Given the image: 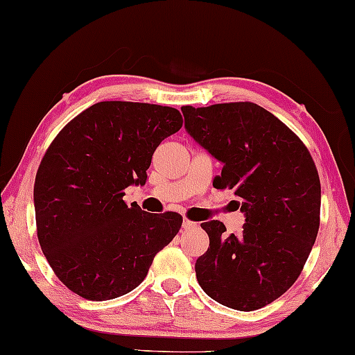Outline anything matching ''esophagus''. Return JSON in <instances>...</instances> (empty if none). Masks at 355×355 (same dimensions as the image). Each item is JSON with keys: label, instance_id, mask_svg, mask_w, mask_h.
<instances>
[{"label": "esophagus", "instance_id": "obj_1", "mask_svg": "<svg viewBox=\"0 0 355 355\" xmlns=\"http://www.w3.org/2000/svg\"><path fill=\"white\" fill-rule=\"evenodd\" d=\"M196 227H197V223L192 222V220H189V218L182 220V228L184 230H191V228H196Z\"/></svg>", "mask_w": 355, "mask_h": 355}]
</instances>
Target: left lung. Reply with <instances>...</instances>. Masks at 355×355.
Returning a JSON list of instances; mask_svg holds the SVG:
<instances>
[{
	"label": "left lung",
	"mask_w": 355,
	"mask_h": 355,
	"mask_svg": "<svg viewBox=\"0 0 355 355\" xmlns=\"http://www.w3.org/2000/svg\"><path fill=\"white\" fill-rule=\"evenodd\" d=\"M186 130L222 161L215 189H228L245 214L239 234L218 220L200 223L210 245L196 262L202 290L222 305L252 311L287 292L320 228L321 186L303 141L254 103L181 107Z\"/></svg>",
	"instance_id": "8db88e82"
}]
</instances>
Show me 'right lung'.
<instances>
[{"mask_svg":"<svg viewBox=\"0 0 355 355\" xmlns=\"http://www.w3.org/2000/svg\"><path fill=\"white\" fill-rule=\"evenodd\" d=\"M181 127L174 107L103 101L68 122L45 151L34 184L37 238L76 295H125L178 234L181 215L128 207L123 191L144 186L155 150Z\"/></svg>","mask_w":355,"mask_h":355,"instance_id":"1","label":"right lung"}]
</instances>
